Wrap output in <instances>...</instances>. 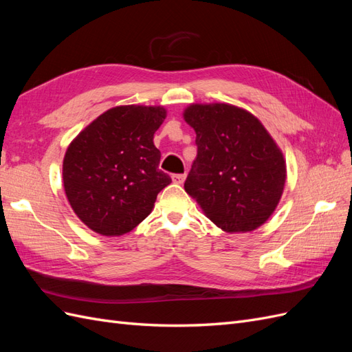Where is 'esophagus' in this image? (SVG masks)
I'll use <instances>...</instances> for the list:
<instances>
[{"label":"esophagus","mask_w":352,"mask_h":352,"mask_svg":"<svg viewBox=\"0 0 352 352\" xmlns=\"http://www.w3.org/2000/svg\"><path fill=\"white\" fill-rule=\"evenodd\" d=\"M185 179H186V175L185 173H180V175H173L172 176V180L175 184H177V185H182L184 182H185Z\"/></svg>","instance_id":"obj_1"}]
</instances>
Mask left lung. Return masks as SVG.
<instances>
[{
  "label": "left lung",
  "mask_w": 352,
  "mask_h": 352,
  "mask_svg": "<svg viewBox=\"0 0 352 352\" xmlns=\"http://www.w3.org/2000/svg\"><path fill=\"white\" fill-rule=\"evenodd\" d=\"M184 119L198 146L186 194L221 230L260 228L283 194L286 163L278 144L257 117L230 104H190Z\"/></svg>",
  "instance_id": "obj_1"
}]
</instances>
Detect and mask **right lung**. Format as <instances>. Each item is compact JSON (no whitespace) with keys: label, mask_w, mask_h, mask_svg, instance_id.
I'll return each instance as SVG.
<instances>
[{"label":"right lung","mask_w":352,"mask_h":352,"mask_svg":"<svg viewBox=\"0 0 352 352\" xmlns=\"http://www.w3.org/2000/svg\"><path fill=\"white\" fill-rule=\"evenodd\" d=\"M162 105H119L70 142L63 160L65 192L76 216L102 236H120L150 214L172 179L158 168L154 133Z\"/></svg>","instance_id":"1"}]
</instances>
